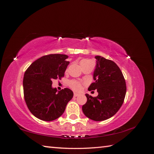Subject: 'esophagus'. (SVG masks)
I'll use <instances>...</instances> for the list:
<instances>
[{
	"instance_id": "esophagus-1",
	"label": "esophagus",
	"mask_w": 154,
	"mask_h": 154,
	"mask_svg": "<svg viewBox=\"0 0 154 154\" xmlns=\"http://www.w3.org/2000/svg\"><path fill=\"white\" fill-rule=\"evenodd\" d=\"M78 96H79V94H77V93H76V92H74V97H77Z\"/></svg>"
}]
</instances>
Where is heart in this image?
I'll use <instances>...</instances> for the list:
<instances>
[{
  "mask_svg": "<svg viewBox=\"0 0 154 154\" xmlns=\"http://www.w3.org/2000/svg\"><path fill=\"white\" fill-rule=\"evenodd\" d=\"M89 62V61H88V60H82V61L80 62V66H82V64L85 63L86 62ZM69 85L70 87L72 88V90L75 91H77V92L80 91L81 89H82V83L80 82L76 81V80H71V81H70L69 82Z\"/></svg>",
  "mask_w": 154,
  "mask_h": 154,
  "instance_id": "obj_1",
  "label": "heart"
}]
</instances>
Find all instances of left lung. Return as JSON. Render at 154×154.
Listing matches in <instances>:
<instances>
[{"instance_id":"obj_1","label":"left lung","mask_w":154,"mask_h":154,"mask_svg":"<svg viewBox=\"0 0 154 154\" xmlns=\"http://www.w3.org/2000/svg\"><path fill=\"white\" fill-rule=\"evenodd\" d=\"M96 69L93 74L95 82L88 91L97 89L98 95L85 96L87 101L82 106L83 112L89 119L101 122L116 114L123 103L127 92L123 73L115 62L101 56H96Z\"/></svg>"}]
</instances>
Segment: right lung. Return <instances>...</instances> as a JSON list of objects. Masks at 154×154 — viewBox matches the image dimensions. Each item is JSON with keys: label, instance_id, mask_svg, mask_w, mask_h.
<instances>
[{"label": "right lung", "instance_id": "1", "mask_svg": "<svg viewBox=\"0 0 154 154\" xmlns=\"http://www.w3.org/2000/svg\"><path fill=\"white\" fill-rule=\"evenodd\" d=\"M68 56L53 54L45 55L31 64L23 79L26 105L36 118L51 122L61 116L73 92L68 88L58 91L52 87L53 79H61L69 64Z\"/></svg>", "mask_w": 154, "mask_h": 154}]
</instances>
